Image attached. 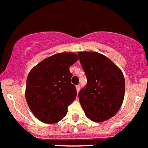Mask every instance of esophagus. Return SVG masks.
Returning a JSON list of instances; mask_svg holds the SVG:
<instances>
[{"label":"esophagus","mask_w":148,"mask_h":148,"mask_svg":"<svg viewBox=\"0 0 148 148\" xmlns=\"http://www.w3.org/2000/svg\"><path fill=\"white\" fill-rule=\"evenodd\" d=\"M76 90H77V92H79V90H80V85H77L76 86Z\"/></svg>","instance_id":"obj_1"}]
</instances>
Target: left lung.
<instances>
[{
    "mask_svg": "<svg viewBox=\"0 0 148 148\" xmlns=\"http://www.w3.org/2000/svg\"><path fill=\"white\" fill-rule=\"evenodd\" d=\"M87 78L85 87L78 93L85 115L95 122L114 116L122 104L125 81L122 72L113 61L96 52L78 53Z\"/></svg>",
    "mask_w": 148,
    "mask_h": 148,
    "instance_id": "left-lung-1",
    "label": "left lung"
}]
</instances>
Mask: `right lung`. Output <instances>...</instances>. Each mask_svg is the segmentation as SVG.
<instances>
[{
  "label": "right lung",
  "mask_w": 148,
  "mask_h": 148,
  "mask_svg": "<svg viewBox=\"0 0 148 148\" xmlns=\"http://www.w3.org/2000/svg\"><path fill=\"white\" fill-rule=\"evenodd\" d=\"M78 60L73 53L53 55L32 68L27 78L25 97L29 108L38 120L46 124L61 121L67 107L76 98L71 84L70 67Z\"/></svg>",
  "instance_id": "add662e5"
}]
</instances>
